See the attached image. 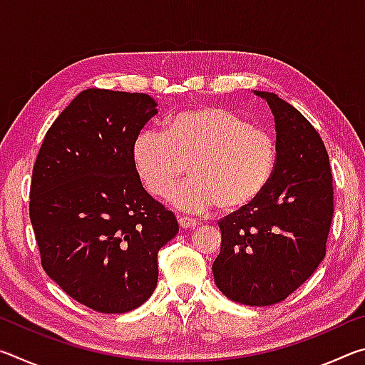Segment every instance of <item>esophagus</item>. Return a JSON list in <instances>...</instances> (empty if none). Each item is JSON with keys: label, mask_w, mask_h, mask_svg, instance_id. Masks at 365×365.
Instances as JSON below:
<instances>
[{"label": "esophagus", "mask_w": 365, "mask_h": 365, "mask_svg": "<svg viewBox=\"0 0 365 365\" xmlns=\"http://www.w3.org/2000/svg\"><path fill=\"white\" fill-rule=\"evenodd\" d=\"M177 220H178V225H180L182 228H195L200 225V222H197L196 219L185 217V215H178Z\"/></svg>", "instance_id": "1"}]
</instances>
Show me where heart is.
I'll use <instances>...</instances> for the list:
<instances>
[{
  "label": "heart",
  "mask_w": 365,
  "mask_h": 365,
  "mask_svg": "<svg viewBox=\"0 0 365 365\" xmlns=\"http://www.w3.org/2000/svg\"><path fill=\"white\" fill-rule=\"evenodd\" d=\"M272 135L245 117L219 106L170 115L163 133L141 132L132 145V163L153 196H168L188 170L191 177L170 195L183 211H240L255 202L275 169Z\"/></svg>",
  "instance_id": "b5f03b06"
}]
</instances>
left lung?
<instances>
[{
	"mask_svg": "<svg viewBox=\"0 0 365 365\" xmlns=\"http://www.w3.org/2000/svg\"><path fill=\"white\" fill-rule=\"evenodd\" d=\"M255 95L267 101L275 120V169L255 202L219 222L222 246L212 272L228 299L270 306L299 288L325 257L333 178L311 122L279 95Z\"/></svg>",
	"mask_w": 365,
	"mask_h": 365,
	"instance_id": "obj_1",
	"label": "left lung"
}]
</instances>
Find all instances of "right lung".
<instances>
[{"instance_id":"obj_1","label":"right lung","mask_w":365,"mask_h":365,"mask_svg":"<svg viewBox=\"0 0 365 365\" xmlns=\"http://www.w3.org/2000/svg\"><path fill=\"white\" fill-rule=\"evenodd\" d=\"M156 106L145 93L85 90L49 127L34 165L30 220L43 269L98 312L143 304L158 285V251L178 233L132 163Z\"/></svg>"}]
</instances>
